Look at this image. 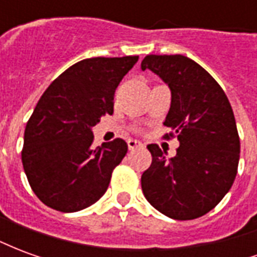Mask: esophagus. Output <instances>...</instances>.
I'll list each match as a JSON object with an SVG mask.
<instances>
[{
    "instance_id": "esophagus-1",
    "label": "esophagus",
    "mask_w": 257,
    "mask_h": 257,
    "mask_svg": "<svg viewBox=\"0 0 257 257\" xmlns=\"http://www.w3.org/2000/svg\"><path fill=\"white\" fill-rule=\"evenodd\" d=\"M128 147H129V150H136V149H142V147H143V143H142L140 140L129 139Z\"/></svg>"
}]
</instances>
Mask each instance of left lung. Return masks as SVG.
Segmentation results:
<instances>
[{
  "mask_svg": "<svg viewBox=\"0 0 257 257\" xmlns=\"http://www.w3.org/2000/svg\"><path fill=\"white\" fill-rule=\"evenodd\" d=\"M142 70L169 86L164 125L180 143L172 158L157 145L147 146L153 162L142 175V190L168 217L197 219L220 202L237 176L239 138L231 104L213 77L183 55H147Z\"/></svg>",
  "mask_w": 257,
  "mask_h": 257,
  "instance_id": "obj_1",
  "label": "left lung"
}]
</instances>
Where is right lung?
<instances>
[{
  "label": "right lung",
  "instance_id": "obj_1",
  "mask_svg": "<svg viewBox=\"0 0 257 257\" xmlns=\"http://www.w3.org/2000/svg\"><path fill=\"white\" fill-rule=\"evenodd\" d=\"M139 56L84 59L49 85L26 125L22 162L31 189L60 212L85 209L106 193L128 151L122 139L92 147V128L114 111V92Z\"/></svg>",
  "mask_w": 257,
  "mask_h": 257
}]
</instances>
